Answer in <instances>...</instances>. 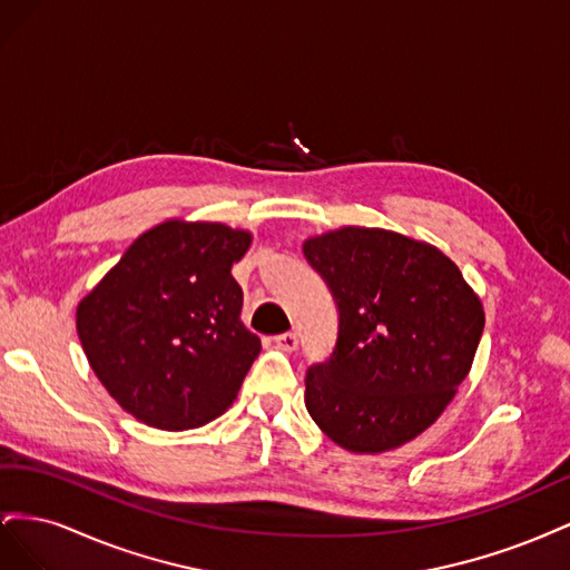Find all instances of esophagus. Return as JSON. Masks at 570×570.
Listing matches in <instances>:
<instances>
[{"instance_id": "esophagus-1", "label": "esophagus", "mask_w": 570, "mask_h": 570, "mask_svg": "<svg viewBox=\"0 0 570 570\" xmlns=\"http://www.w3.org/2000/svg\"><path fill=\"white\" fill-rule=\"evenodd\" d=\"M273 342H275V347L283 350V352H295L297 344H299L297 333H292V331H289V333H283V335H275Z\"/></svg>"}]
</instances>
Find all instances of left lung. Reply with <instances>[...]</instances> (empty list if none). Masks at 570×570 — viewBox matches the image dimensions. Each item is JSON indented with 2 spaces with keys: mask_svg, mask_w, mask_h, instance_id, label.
I'll return each mask as SVG.
<instances>
[{
  "mask_svg": "<svg viewBox=\"0 0 570 570\" xmlns=\"http://www.w3.org/2000/svg\"><path fill=\"white\" fill-rule=\"evenodd\" d=\"M337 304L331 358L308 366L304 402L335 444L394 450L452 402L485 314L452 258L381 228H340L304 243Z\"/></svg>",
  "mask_w": 570,
  "mask_h": 570,
  "instance_id": "8db88e82",
  "label": "left lung"
}]
</instances>
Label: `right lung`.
<instances>
[{"instance_id": "add662e5", "label": "right lung", "mask_w": 570, "mask_h": 570, "mask_svg": "<svg viewBox=\"0 0 570 570\" xmlns=\"http://www.w3.org/2000/svg\"><path fill=\"white\" fill-rule=\"evenodd\" d=\"M249 245V233L223 223L166 220L78 304L85 356L137 421L189 430L233 404L262 352L230 273Z\"/></svg>"}]
</instances>
